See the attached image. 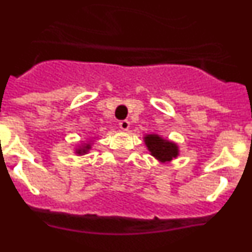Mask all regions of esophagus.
<instances>
[{
  "label": "esophagus",
  "instance_id": "esophagus-1",
  "mask_svg": "<svg viewBox=\"0 0 252 252\" xmlns=\"http://www.w3.org/2000/svg\"><path fill=\"white\" fill-rule=\"evenodd\" d=\"M119 126L121 130L124 131H127L128 128H130V122L127 121V120H122V121L119 122Z\"/></svg>",
  "mask_w": 252,
  "mask_h": 252
}]
</instances>
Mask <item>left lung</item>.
<instances>
[{
	"mask_svg": "<svg viewBox=\"0 0 252 252\" xmlns=\"http://www.w3.org/2000/svg\"><path fill=\"white\" fill-rule=\"evenodd\" d=\"M145 144L153 157L160 161H170L178 157L179 150L174 142L161 139L158 135H146Z\"/></svg>",
	"mask_w": 252,
	"mask_h": 252,
	"instance_id": "8db88e82",
	"label": "left lung"
}]
</instances>
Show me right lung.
Returning a JSON list of instances; mask_svg holds the SVG:
<instances>
[{
	"label": "right lung",
	"instance_id": "1",
	"mask_svg": "<svg viewBox=\"0 0 252 252\" xmlns=\"http://www.w3.org/2000/svg\"><path fill=\"white\" fill-rule=\"evenodd\" d=\"M90 149H91L90 144H84V146H82L81 149H78L77 154H79V155H81V154H86L87 151L90 150Z\"/></svg>",
	"mask_w": 252,
	"mask_h": 252
}]
</instances>
